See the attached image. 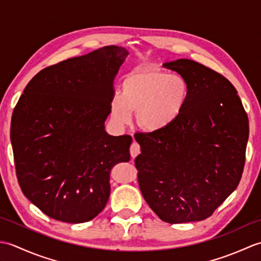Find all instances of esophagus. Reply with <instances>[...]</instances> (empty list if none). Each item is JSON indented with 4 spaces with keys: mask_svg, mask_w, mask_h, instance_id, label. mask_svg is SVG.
I'll use <instances>...</instances> for the list:
<instances>
[{
    "mask_svg": "<svg viewBox=\"0 0 261 261\" xmlns=\"http://www.w3.org/2000/svg\"><path fill=\"white\" fill-rule=\"evenodd\" d=\"M130 153H131V157L132 158H136L138 154L140 153V146L139 143L134 141V143H132L131 147H130Z\"/></svg>",
    "mask_w": 261,
    "mask_h": 261,
    "instance_id": "obj_1",
    "label": "esophagus"
}]
</instances>
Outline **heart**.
Returning <instances> with one entry per match:
<instances>
[{
  "label": "heart",
  "instance_id": "1",
  "mask_svg": "<svg viewBox=\"0 0 261 261\" xmlns=\"http://www.w3.org/2000/svg\"><path fill=\"white\" fill-rule=\"evenodd\" d=\"M190 94V85L180 75L138 68L123 77L120 94L111 98V119L118 126H125L136 111L138 126L149 132L162 131L180 118Z\"/></svg>",
  "mask_w": 261,
  "mask_h": 261
}]
</instances>
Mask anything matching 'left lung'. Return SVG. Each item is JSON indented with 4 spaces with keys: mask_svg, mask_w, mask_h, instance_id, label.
Returning a JSON list of instances; mask_svg holds the SVG:
<instances>
[{
    "mask_svg": "<svg viewBox=\"0 0 261 261\" xmlns=\"http://www.w3.org/2000/svg\"><path fill=\"white\" fill-rule=\"evenodd\" d=\"M184 77L190 99L180 118L162 131L136 138L140 191L168 223L202 221L239 185L249 138L238 92L216 71L191 59L166 62Z\"/></svg>",
    "mask_w": 261,
    "mask_h": 261,
    "instance_id": "8db88e82",
    "label": "left lung"
}]
</instances>
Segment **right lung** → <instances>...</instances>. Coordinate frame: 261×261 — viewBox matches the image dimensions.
<instances>
[{
  "mask_svg": "<svg viewBox=\"0 0 261 261\" xmlns=\"http://www.w3.org/2000/svg\"><path fill=\"white\" fill-rule=\"evenodd\" d=\"M129 51L105 46L42 69L13 111L11 143L19 185L49 218L83 223L107 205L110 174L130 160L132 138L110 136L113 81Z\"/></svg>",
  "mask_w": 261,
  "mask_h": 261,
  "instance_id": "add662e5",
  "label": "right lung"
}]
</instances>
